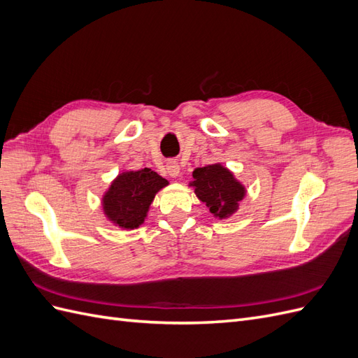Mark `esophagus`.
Wrapping results in <instances>:
<instances>
[{
	"instance_id": "obj_1",
	"label": "esophagus",
	"mask_w": 358,
	"mask_h": 358,
	"mask_svg": "<svg viewBox=\"0 0 358 358\" xmlns=\"http://www.w3.org/2000/svg\"><path fill=\"white\" fill-rule=\"evenodd\" d=\"M179 171H180L179 162H176V161H169V162H167V173H169V175H170L171 178L178 176Z\"/></svg>"
}]
</instances>
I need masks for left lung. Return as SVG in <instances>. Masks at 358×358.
Masks as SVG:
<instances>
[{
	"label": "left lung",
	"instance_id": "1",
	"mask_svg": "<svg viewBox=\"0 0 358 358\" xmlns=\"http://www.w3.org/2000/svg\"><path fill=\"white\" fill-rule=\"evenodd\" d=\"M192 176L191 185L196 187L197 197L220 218L231 215L245 196V188L220 164L196 169Z\"/></svg>",
	"mask_w": 358,
	"mask_h": 358
}]
</instances>
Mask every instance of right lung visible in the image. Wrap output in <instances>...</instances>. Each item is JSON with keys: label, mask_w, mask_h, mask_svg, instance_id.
<instances>
[{"label": "right lung", "mask_w": 358, "mask_h": 358, "mask_svg": "<svg viewBox=\"0 0 358 358\" xmlns=\"http://www.w3.org/2000/svg\"><path fill=\"white\" fill-rule=\"evenodd\" d=\"M166 185L167 180L150 169L122 173L106 192L104 212L122 229H136L145 221L155 194Z\"/></svg>", "instance_id": "obj_1"}]
</instances>
